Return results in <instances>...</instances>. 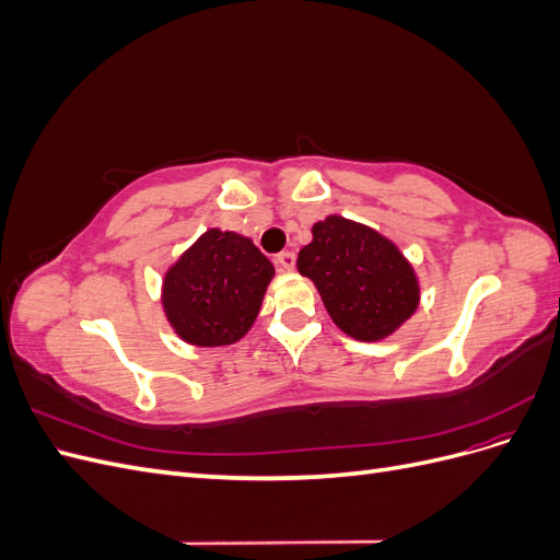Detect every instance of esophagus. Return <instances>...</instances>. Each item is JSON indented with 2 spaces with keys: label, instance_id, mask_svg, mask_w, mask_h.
Masks as SVG:
<instances>
[{
  "label": "esophagus",
  "instance_id": "34e87169",
  "mask_svg": "<svg viewBox=\"0 0 560 560\" xmlns=\"http://www.w3.org/2000/svg\"><path fill=\"white\" fill-rule=\"evenodd\" d=\"M276 261H278V266H280L282 270H294V266H296V254H294V252H280L278 257H276Z\"/></svg>",
  "mask_w": 560,
  "mask_h": 560
}]
</instances>
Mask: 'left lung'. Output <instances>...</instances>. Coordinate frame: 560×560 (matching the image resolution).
I'll return each mask as SVG.
<instances>
[{"label":"left lung","mask_w":560,"mask_h":560,"mask_svg":"<svg viewBox=\"0 0 560 560\" xmlns=\"http://www.w3.org/2000/svg\"><path fill=\"white\" fill-rule=\"evenodd\" d=\"M296 268L317 287L334 325L358 341L393 336L420 306V280L404 252L341 214L313 224Z\"/></svg>","instance_id":"1"}]
</instances>
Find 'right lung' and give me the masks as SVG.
I'll return each mask as SVG.
<instances>
[{
	"label": "right lung",
	"instance_id": "1",
	"mask_svg": "<svg viewBox=\"0 0 560 560\" xmlns=\"http://www.w3.org/2000/svg\"><path fill=\"white\" fill-rule=\"evenodd\" d=\"M276 268L247 235L208 229L167 266L161 303L184 343L222 348L252 329Z\"/></svg>",
	"mask_w": 560,
	"mask_h": 560
}]
</instances>
